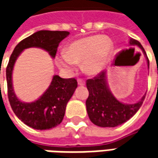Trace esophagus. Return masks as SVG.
<instances>
[{"instance_id":"esophagus-1","label":"esophagus","mask_w":158,"mask_h":158,"mask_svg":"<svg viewBox=\"0 0 158 158\" xmlns=\"http://www.w3.org/2000/svg\"><path fill=\"white\" fill-rule=\"evenodd\" d=\"M85 80L83 79H78V85H85Z\"/></svg>"}]
</instances>
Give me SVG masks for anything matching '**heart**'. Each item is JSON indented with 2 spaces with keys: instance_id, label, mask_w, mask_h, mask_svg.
<instances>
[{
  "instance_id": "b5f03b06",
  "label": "heart",
  "mask_w": 158,
  "mask_h": 158,
  "mask_svg": "<svg viewBox=\"0 0 158 158\" xmlns=\"http://www.w3.org/2000/svg\"><path fill=\"white\" fill-rule=\"evenodd\" d=\"M112 40L102 35H90L70 43L66 52H61L56 62L66 73L75 71L77 63L82 62L83 70L89 75L98 74L106 68L113 53Z\"/></svg>"
}]
</instances>
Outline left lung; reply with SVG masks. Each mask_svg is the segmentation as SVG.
Returning a JSON list of instances; mask_svg holds the SVG:
<instances>
[{
  "label": "left lung",
  "instance_id": "1",
  "mask_svg": "<svg viewBox=\"0 0 158 158\" xmlns=\"http://www.w3.org/2000/svg\"><path fill=\"white\" fill-rule=\"evenodd\" d=\"M129 45H137L141 49L147 60H149L141 44L135 39L129 40ZM86 86L89 96L86 100V110L90 121L99 127H116L127 122L132 118L142 105L146 95L135 104H124L115 98L108 88L106 72L102 71L94 79H88Z\"/></svg>",
  "mask_w": 158,
  "mask_h": 158
}]
</instances>
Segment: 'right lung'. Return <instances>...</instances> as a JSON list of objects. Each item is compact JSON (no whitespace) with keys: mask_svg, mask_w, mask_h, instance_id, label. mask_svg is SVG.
<instances>
[{"mask_svg":"<svg viewBox=\"0 0 158 158\" xmlns=\"http://www.w3.org/2000/svg\"><path fill=\"white\" fill-rule=\"evenodd\" d=\"M69 35L68 31L40 30L16 45L6 67L7 95L10 105L16 116L26 125L35 129H52L62 123L67 103L78 86L75 79H62L54 75L52 81L39 99L33 102H23L16 96L12 87V70L19 56L24 49L39 47L55 57L59 43Z\"/></svg>","mask_w":158,"mask_h":158,"instance_id":"1","label":"right lung"}]
</instances>
